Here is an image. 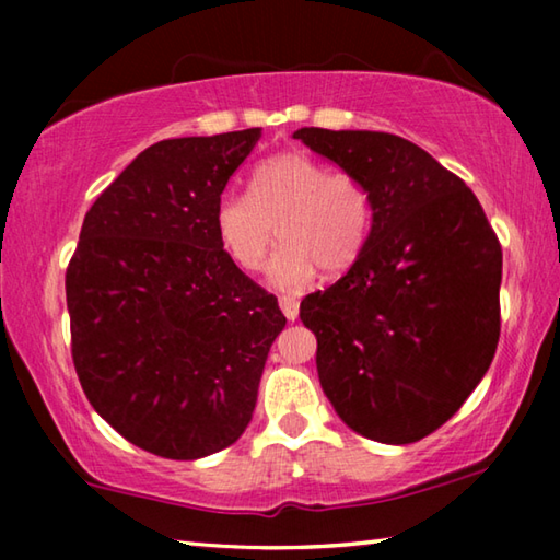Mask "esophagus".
Listing matches in <instances>:
<instances>
[{
  "mask_svg": "<svg viewBox=\"0 0 560 560\" xmlns=\"http://www.w3.org/2000/svg\"><path fill=\"white\" fill-rule=\"evenodd\" d=\"M279 306L283 311V316H287L289 320H296L299 318V301L293 296H281L279 299Z\"/></svg>",
  "mask_w": 560,
  "mask_h": 560,
  "instance_id": "1",
  "label": "esophagus"
}]
</instances>
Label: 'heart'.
<instances>
[{
	"label": "heart",
	"mask_w": 560,
	"mask_h": 560,
	"mask_svg": "<svg viewBox=\"0 0 560 560\" xmlns=\"http://www.w3.org/2000/svg\"><path fill=\"white\" fill-rule=\"evenodd\" d=\"M277 225L281 249L269 264L273 287L306 289L318 269L343 273L363 257L373 230L368 187L350 173H330L301 150L264 160L246 195L226 192L214 205V232L242 271H259Z\"/></svg>",
	"instance_id": "1"
}]
</instances>
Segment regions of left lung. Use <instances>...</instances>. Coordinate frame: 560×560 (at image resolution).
Returning <instances> with one entry per match:
<instances>
[{
  "instance_id": "left-lung-1",
  "label": "left lung",
  "mask_w": 560,
  "mask_h": 560,
  "mask_svg": "<svg viewBox=\"0 0 560 560\" xmlns=\"http://www.w3.org/2000/svg\"><path fill=\"white\" fill-rule=\"evenodd\" d=\"M314 153L368 187L373 230L346 277L301 301L340 420L410 444L459 410L497 353L501 244L471 189L393 132L301 128Z\"/></svg>"
}]
</instances>
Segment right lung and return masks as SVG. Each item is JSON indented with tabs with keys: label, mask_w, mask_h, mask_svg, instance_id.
Listing matches in <instances>:
<instances>
[{
	"label": "right lung",
	"mask_w": 560,
	"mask_h": 560,
	"mask_svg": "<svg viewBox=\"0 0 560 560\" xmlns=\"http://www.w3.org/2000/svg\"><path fill=\"white\" fill-rule=\"evenodd\" d=\"M259 128L143 150L91 205L66 269L83 393L136 447L200 459L252 422L277 296L222 249L214 205Z\"/></svg>",
	"instance_id": "right-lung-1"
}]
</instances>
